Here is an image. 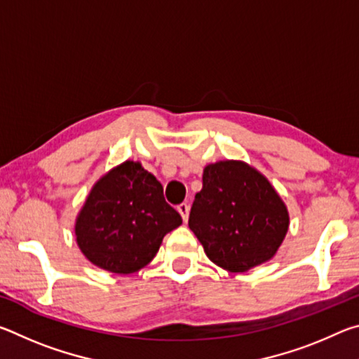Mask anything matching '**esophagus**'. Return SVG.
<instances>
[{
    "mask_svg": "<svg viewBox=\"0 0 359 359\" xmlns=\"http://www.w3.org/2000/svg\"><path fill=\"white\" fill-rule=\"evenodd\" d=\"M177 210H179V214L182 215V220L187 223L188 222V214H190V205L182 203L180 205H177Z\"/></svg>",
    "mask_w": 359,
    "mask_h": 359,
    "instance_id": "34e87169",
    "label": "esophagus"
}]
</instances>
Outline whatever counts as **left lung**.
<instances>
[{"label":"left lung","instance_id":"8db88e82","mask_svg":"<svg viewBox=\"0 0 359 359\" xmlns=\"http://www.w3.org/2000/svg\"><path fill=\"white\" fill-rule=\"evenodd\" d=\"M188 226L212 263L247 272L276 257L288 233L290 214L258 169L241 160H222L204 168Z\"/></svg>","mask_w":359,"mask_h":359}]
</instances>
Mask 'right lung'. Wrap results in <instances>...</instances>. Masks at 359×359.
I'll return each instance as SVG.
<instances>
[{
	"instance_id": "obj_1",
	"label": "right lung",
	"mask_w": 359,
	"mask_h": 359,
	"mask_svg": "<svg viewBox=\"0 0 359 359\" xmlns=\"http://www.w3.org/2000/svg\"><path fill=\"white\" fill-rule=\"evenodd\" d=\"M180 224L155 175L126 160L96 180L76 217L74 233L90 263L133 274L155 258L163 238Z\"/></svg>"
}]
</instances>
